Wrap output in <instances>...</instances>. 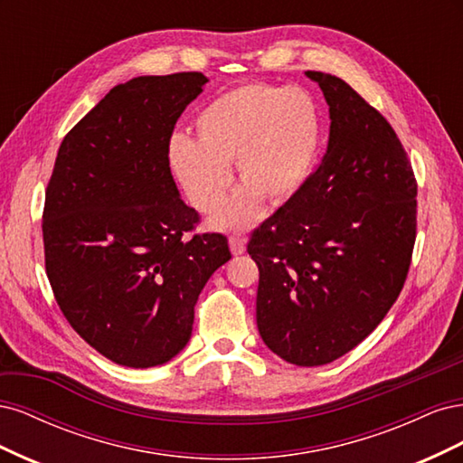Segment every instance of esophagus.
<instances>
[{"mask_svg":"<svg viewBox=\"0 0 463 463\" xmlns=\"http://www.w3.org/2000/svg\"><path fill=\"white\" fill-rule=\"evenodd\" d=\"M230 250L237 257L245 253V240L241 237H230Z\"/></svg>","mask_w":463,"mask_h":463,"instance_id":"esophagus-1","label":"esophagus"}]
</instances>
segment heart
Masks as SVG:
<instances>
[{
    "instance_id": "1",
    "label": "heart",
    "mask_w": 463,
    "mask_h": 463,
    "mask_svg": "<svg viewBox=\"0 0 463 463\" xmlns=\"http://www.w3.org/2000/svg\"><path fill=\"white\" fill-rule=\"evenodd\" d=\"M197 141L175 135L170 165L194 208L213 214L240 181L210 228L243 232L260 220L264 199L284 204L311 177L320 146V114L313 96L298 87L241 85L220 94L194 119Z\"/></svg>"
}]
</instances>
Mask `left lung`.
I'll return each instance as SVG.
<instances>
[{"label":"left lung","instance_id":"left-lung-1","mask_svg":"<svg viewBox=\"0 0 463 463\" xmlns=\"http://www.w3.org/2000/svg\"><path fill=\"white\" fill-rule=\"evenodd\" d=\"M330 111L325 156L250 235L257 326L288 363L318 367L381 325L408 276L417 184L396 131L345 80L305 71Z\"/></svg>","mask_w":463,"mask_h":463}]
</instances>
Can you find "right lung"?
Returning <instances> with one entry per match:
<instances>
[{
  "instance_id": "right-lung-1",
  "label": "right lung",
  "mask_w": 463,
  "mask_h": 463,
  "mask_svg": "<svg viewBox=\"0 0 463 463\" xmlns=\"http://www.w3.org/2000/svg\"><path fill=\"white\" fill-rule=\"evenodd\" d=\"M203 73L135 77L111 89L58 150L42 235L46 274L69 325L98 354L148 369L191 338L194 303L232 259L226 235L194 233L170 138Z\"/></svg>"
}]
</instances>
